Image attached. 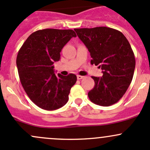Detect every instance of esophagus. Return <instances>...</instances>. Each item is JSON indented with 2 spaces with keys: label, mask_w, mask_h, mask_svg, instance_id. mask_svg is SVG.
I'll return each instance as SVG.
<instances>
[{
  "label": "esophagus",
  "mask_w": 150,
  "mask_h": 150,
  "mask_svg": "<svg viewBox=\"0 0 150 150\" xmlns=\"http://www.w3.org/2000/svg\"><path fill=\"white\" fill-rule=\"evenodd\" d=\"M83 78H84V77L81 76V75H78V76H77V78H78V80H81V79H83Z\"/></svg>",
  "instance_id": "obj_1"
}]
</instances>
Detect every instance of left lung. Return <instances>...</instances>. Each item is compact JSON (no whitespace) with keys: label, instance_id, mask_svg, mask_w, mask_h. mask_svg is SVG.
Wrapping results in <instances>:
<instances>
[{"label":"left lung","instance_id":"left-lung-1","mask_svg":"<svg viewBox=\"0 0 150 150\" xmlns=\"http://www.w3.org/2000/svg\"><path fill=\"white\" fill-rule=\"evenodd\" d=\"M87 47L91 63L101 67L103 76L92 77L95 86L88 95L93 103L109 106L117 103L133 78L135 57L125 36L114 29L100 27L75 29Z\"/></svg>","mask_w":150,"mask_h":150}]
</instances>
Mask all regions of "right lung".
Masks as SVG:
<instances>
[{
  "label": "right lung",
  "mask_w": 150,
  "mask_h": 150,
  "mask_svg": "<svg viewBox=\"0 0 150 150\" xmlns=\"http://www.w3.org/2000/svg\"><path fill=\"white\" fill-rule=\"evenodd\" d=\"M72 29L38 30L27 38L16 58L20 81L29 98L37 106L47 111L58 109L67 103L76 75L54 74V64L72 37Z\"/></svg>",
  "instance_id": "1"
}]
</instances>
